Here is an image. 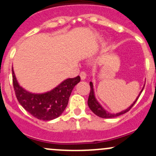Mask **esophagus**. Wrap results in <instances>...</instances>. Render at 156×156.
Wrapping results in <instances>:
<instances>
[{"label":"esophagus","instance_id":"esophagus-1","mask_svg":"<svg viewBox=\"0 0 156 156\" xmlns=\"http://www.w3.org/2000/svg\"><path fill=\"white\" fill-rule=\"evenodd\" d=\"M80 76H81V80H84L86 78V77H87V75H86L85 72H81V73H80Z\"/></svg>","mask_w":156,"mask_h":156}]
</instances>
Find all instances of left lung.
<instances>
[{"label": "left lung", "instance_id": "8db88e82", "mask_svg": "<svg viewBox=\"0 0 156 156\" xmlns=\"http://www.w3.org/2000/svg\"><path fill=\"white\" fill-rule=\"evenodd\" d=\"M90 94H89L88 101H87V104H88V107H90V110H91V111L93 112L94 114H96L97 116H100V117H102V118H113V117L118 116H120V115H122V114H123V113H126V112L129 111V110L132 108L133 106L135 104V103L136 102L137 100H138V98H139V97H140V94L142 93V91L143 90V88H144V87H143V88L142 89V90L140 91V94L138 95V97L136 98V101H134V102L133 103V104H131V105L129 106L127 109H126L125 110H123V111L120 112V113H113V114H112V113H108L107 110H104V109L101 107V104H100L98 102V101L96 100V98H95V96H94V92L93 83H92L91 81L90 82ZM144 87H145V85H144Z\"/></svg>", "mask_w": 156, "mask_h": 156}]
</instances>
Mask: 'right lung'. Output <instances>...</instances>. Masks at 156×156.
<instances>
[{
	"mask_svg": "<svg viewBox=\"0 0 156 156\" xmlns=\"http://www.w3.org/2000/svg\"><path fill=\"white\" fill-rule=\"evenodd\" d=\"M12 75L15 94L20 105L32 116L46 121L57 118L62 113L67 107L74 87L81 80L80 76L68 78L50 91L33 94L20 86L13 68Z\"/></svg>",
	"mask_w": 156,
	"mask_h": 156,
	"instance_id": "add662e5",
	"label": "right lung"
}]
</instances>
